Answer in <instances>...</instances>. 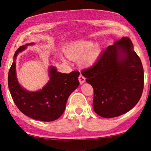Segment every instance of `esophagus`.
Returning <instances> with one entry per match:
<instances>
[{
	"label": "esophagus",
	"mask_w": 151,
	"mask_h": 151,
	"mask_svg": "<svg viewBox=\"0 0 151 151\" xmlns=\"http://www.w3.org/2000/svg\"><path fill=\"white\" fill-rule=\"evenodd\" d=\"M85 78L84 77V76L82 75H81L80 76H79V77H78V80H79V82H80V84H83V83H84L85 82Z\"/></svg>",
	"instance_id": "obj_1"
}]
</instances>
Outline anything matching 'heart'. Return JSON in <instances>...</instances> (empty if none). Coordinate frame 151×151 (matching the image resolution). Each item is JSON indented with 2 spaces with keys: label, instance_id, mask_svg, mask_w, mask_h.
I'll return each mask as SVG.
<instances>
[{
  "label": "heart",
  "instance_id": "b5f03b06",
  "mask_svg": "<svg viewBox=\"0 0 151 151\" xmlns=\"http://www.w3.org/2000/svg\"><path fill=\"white\" fill-rule=\"evenodd\" d=\"M64 52L70 59L79 60L81 66L89 67L94 65L100 57L102 46L99 42L93 44L91 40H81L68 46Z\"/></svg>",
  "mask_w": 151,
  "mask_h": 151
}]
</instances>
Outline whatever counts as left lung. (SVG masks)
I'll return each mask as SVG.
<instances>
[{"instance_id": "obj_1", "label": "left lung", "mask_w": 151, "mask_h": 151, "mask_svg": "<svg viewBox=\"0 0 151 151\" xmlns=\"http://www.w3.org/2000/svg\"><path fill=\"white\" fill-rule=\"evenodd\" d=\"M81 73L93 87L94 112L104 118L126 113L141 97L144 70L128 37L109 46L98 61Z\"/></svg>"}]
</instances>
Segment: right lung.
<instances>
[{
    "instance_id": "1",
    "label": "right lung",
    "mask_w": 151,
    "mask_h": 151,
    "mask_svg": "<svg viewBox=\"0 0 151 151\" xmlns=\"http://www.w3.org/2000/svg\"><path fill=\"white\" fill-rule=\"evenodd\" d=\"M35 43L21 46L17 50L8 76V85L12 98L20 111L25 115L38 121H53L62 115L68 96L79 85L78 71L69 74L57 72L55 66L48 69L50 80L42 89L29 91L22 88L17 80L16 58L18 55Z\"/></svg>"
}]
</instances>
